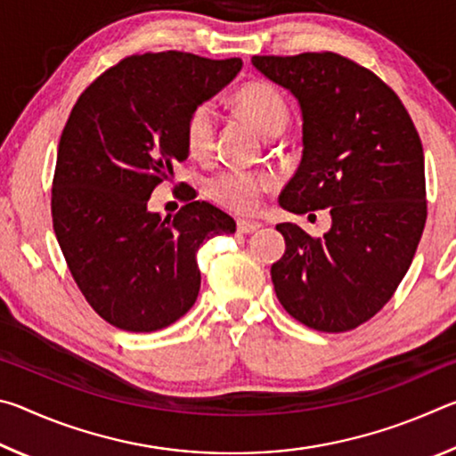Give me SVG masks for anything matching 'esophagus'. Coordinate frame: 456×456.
<instances>
[{
  "label": "esophagus",
  "mask_w": 456,
  "mask_h": 456,
  "mask_svg": "<svg viewBox=\"0 0 456 456\" xmlns=\"http://www.w3.org/2000/svg\"><path fill=\"white\" fill-rule=\"evenodd\" d=\"M261 227V223L257 221H247V219H239L237 221V231L239 233H253V231H257Z\"/></svg>",
  "instance_id": "34e87169"
}]
</instances>
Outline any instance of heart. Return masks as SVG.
<instances>
[{
    "mask_svg": "<svg viewBox=\"0 0 456 456\" xmlns=\"http://www.w3.org/2000/svg\"><path fill=\"white\" fill-rule=\"evenodd\" d=\"M235 106L265 136H277L289 122L288 100L269 82H249L237 90ZM184 144L197 159L209 157L217 134V120L209 102H200L189 112L184 120ZM272 176L264 173L241 171V168H223L205 183V191L215 203L239 213L256 209L261 195L272 187Z\"/></svg>",
    "mask_w": 456,
    "mask_h": 456,
    "instance_id": "b5f03b06",
    "label": "heart"
}]
</instances>
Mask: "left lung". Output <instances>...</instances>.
<instances>
[{"instance_id": "left-lung-1", "label": "left lung", "mask_w": 456, "mask_h": 456, "mask_svg": "<svg viewBox=\"0 0 456 456\" xmlns=\"http://www.w3.org/2000/svg\"><path fill=\"white\" fill-rule=\"evenodd\" d=\"M253 66L299 100L304 157L280 203L297 215L330 209L312 237L296 223L272 281L291 318L348 331L382 310L412 264L427 223L422 142L382 78L336 52L253 56Z\"/></svg>"}]
</instances>
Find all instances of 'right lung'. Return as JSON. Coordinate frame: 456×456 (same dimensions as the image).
<instances>
[{"mask_svg":"<svg viewBox=\"0 0 456 456\" xmlns=\"http://www.w3.org/2000/svg\"><path fill=\"white\" fill-rule=\"evenodd\" d=\"M189 52L122 58L76 100L58 144L52 223L76 285L114 328L157 331L199 296L197 251L235 221L181 183L187 205L160 219L152 191L187 160L184 120L241 70Z\"/></svg>","mask_w":456,"mask_h":456,"instance_id":"obj_1","label":"right lung"}]
</instances>
